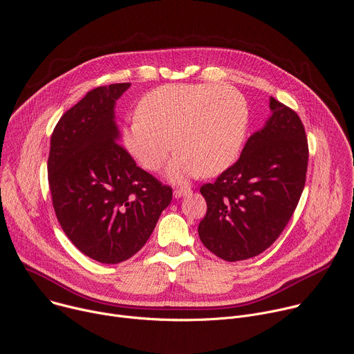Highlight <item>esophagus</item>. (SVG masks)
Listing matches in <instances>:
<instances>
[{
    "label": "esophagus",
    "mask_w": 354,
    "mask_h": 354,
    "mask_svg": "<svg viewBox=\"0 0 354 354\" xmlns=\"http://www.w3.org/2000/svg\"><path fill=\"white\" fill-rule=\"evenodd\" d=\"M190 192V189L189 187H176L175 190H174V198H182V196H185V195H187Z\"/></svg>",
    "instance_id": "1"
}]
</instances>
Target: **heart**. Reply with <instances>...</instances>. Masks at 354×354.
Returning <instances> with one entry per match:
<instances>
[{
	"label": "heart",
	"mask_w": 354,
	"mask_h": 354,
	"mask_svg": "<svg viewBox=\"0 0 354 354\" xmlns=\"http://www.w3.org/2000/svg\"><path fill=\"white\" fill-rule=\"evenodd\" d=\"M138 118L124 128L122 141L148 171L162 168L178 152L169 176L185 180L212 176L229 168L240 153L247 130L243 95L218 84H167L149 91Z\"/></svg>",
	"instance_id": "obj_1"
}]
</instances>
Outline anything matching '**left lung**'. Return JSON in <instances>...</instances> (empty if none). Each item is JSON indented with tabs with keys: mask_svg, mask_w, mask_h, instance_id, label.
I'll return each mask as SVG.
<instances>
[{
	"mask_svg": "<svg viewBox=\"0 0 354 354\" xmlns=\"http://www.w3.org/2000/svg\"><path fill=\"white\" fill-rule=\"evenodd\" d=\"M272 115L236 162L201 187L207 212L199 223L205 247L224 261L266 251L291 220L306 180L308 140L299 115L274 97Z\"/></svg>",
	"mask_w": 354,
	"mask_h": 354,
	"instance_id": "1",
	"label": "left lung"
}]
</instances>
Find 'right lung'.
Wrapping results in <instances>:
<instances>
[{
    "label": "right lung",
    "instance_id": "1",
    "mask_svg": "<svg viewBox=\"0 0 354 354\" xmlns=\"http://www.w3.org/2000/svg\"><path fill=\"white\" fill-rule=\"evenodd\" d=\"M128 87L90 90L50 137L48 182L56 218L83 254L103 264L138 252L172 201V187L137 167L117 142L114 103Z\"/></svg>",
    "mask_w": 354,
    "mask_h": 354
}]
</instances>
